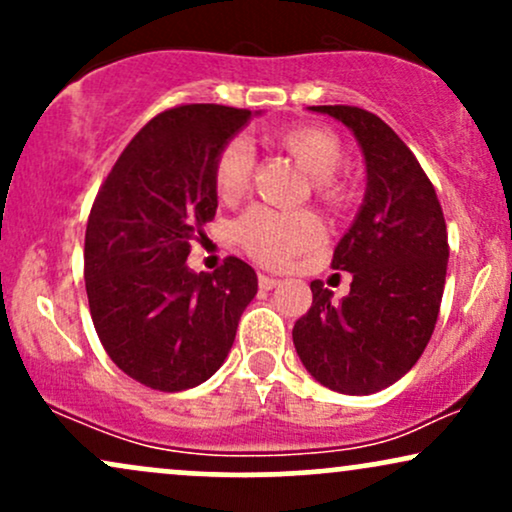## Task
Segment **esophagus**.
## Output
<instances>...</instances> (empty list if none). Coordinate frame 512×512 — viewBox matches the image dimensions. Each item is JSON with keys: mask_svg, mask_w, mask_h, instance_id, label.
Segmentation results:
<instances>
[{"mask_svg": "<svg viewBox=\"0 0 512 512\" xmlns=\"http://www.w3.org/2000/svg\"><path fill=\"white\" fill-rule=\"evenodd\" d=\"M281 284V279H276L274 274H260V289L264 291H272L276 286Z\"/></svg>", "mask_w": 512, "mask_h": 512, "instance_id": "34e87169", "label": "esophagus"}]
</instances>
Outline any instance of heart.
Instances as JSON below:
<instances>
[{
    "label": "heart",
    "instance_id": "obj_1",
    "mask_svg": "<svg viewBox=\"0 0 512 512\" xmlns=\"http://www.w3.org/2000/svg\"><path fill=\"white\" fill-rule=\"evenodd\" d=\"M276 144L313 178L317 199L327 207H339L346 199L344 182L337 170L344 161V146L322 127H293L276 134ZM252 173V149L245 139H233L223 146L216 161V192L231 202L245 192ZM236 236L255 260L284 264L298 252L313 248L325 236L320 221L308 211L250 209L238 221Z\"/></svg>",
    "mask_w": 512,
    "mask_h": 512
}]
</instances>
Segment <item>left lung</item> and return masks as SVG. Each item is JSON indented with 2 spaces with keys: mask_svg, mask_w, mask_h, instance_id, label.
I'll return each mask as SVG.
<instances>
[{
  "mask_svg": "<svg viewBox=\"0 0 512 512\" xmlns=\"http://www.w3.org/2000/svg\"><path fill=\"white\" fill-rule=\"evenodd\" d=\"M349 129L366 163V195L334 248L332 267L351 291L313 281V305L293 325V346L320 385L373 395L397 383L424 354L448 272L443 209L409 146L378 115L351 105H313Z\"/></svg>",
  "mask_w": 512,
  "mask_h": 512,
  "instance_id": "obj_1",
  "label": "left lung"
}]
</instances>
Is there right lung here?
<instances>
[{"mask_svg":"<svg viewBox=\"0 0 512 512\" xmlns=\"http://www.w3.org/2000/svg\"><path fill=\"white\" fill-rule=\"evenodd\" d=\"M250 117L214 103L156 115L117 158L88 216L93 327L115 366L154 390L209 380L257 293L255 269L238 257L214 274L185 262L219 207L216 161Z\"/></svg>","mask_w":512,"mask_h":512,"instance_id":"obj_1","label":"right lung"}]
</instances>
